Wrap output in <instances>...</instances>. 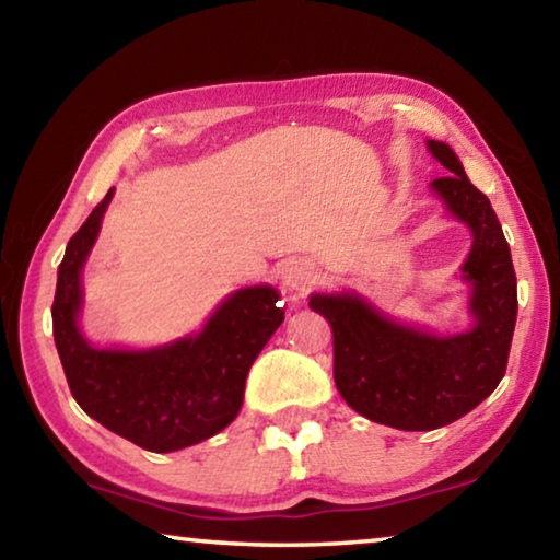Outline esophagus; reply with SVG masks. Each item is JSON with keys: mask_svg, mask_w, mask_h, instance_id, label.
Returning a JSON list of instances; mask_svg holds the SVG:
<instances>
[{"mask_svg": "<svg viewBox=\"0 0 560 560\" xmlns=\"http://www.w3.org/2000/svg\"><path fill=\"white\" fill-rule=\"evenodd\" d=\"M281 279L291 291H301V294H304V291L312 287V281H314V264L306 259L289 261L281 269Z\"/></svg>", "mask_w": 560, "mask_h": 560, "instance_id": "1", "label": "esophagus"}]
</instances>
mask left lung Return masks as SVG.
Returning a JSON list of instances; mask_svg holds the SVG:
<instances>
[{"label":"left lung","instance_id":"obj_1","mask_svg":"<svg viewBox=\"0 0 560 560\" xmlns=\"http://www.w3.org/2000/svg\"><path fill=\"white\" fill-rule=\"evenodd\" d=\"M429 149L448 168L431 189L474 234L460 269L471 283L474 326L436 336L398 324L346 291L308 301L331 324L334 381L343 401L369 421L401 431L441 429L491 396L505 374L518 316L516 271L491 201L468 182L454 149L433 139Z\"/></svg>","mask_w":560,"mask_h":560}]
</instances>
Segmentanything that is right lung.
Wrapping results in <instances>:
<instances>
[{
  "label": "right lung",
  "instance_id": "add662e5",
  "mask_svg": "<svg viewBox=\"0 0 560 560\" xmlns=\"http://www.w3.org/2000/svg\"><path fill=\"white\" fill-rule=\"evenodd\" d=\"M114 189L69 238L51 304L55 343L72 396L92 419L137 446L168 454L236 419L248 369L283 322L271 287L234 291L197 336L162 349H96L77 326L82 269Z\"/></svg>",
  "mask_w": 560,
  "mask_h": 560
}]
</instances>
